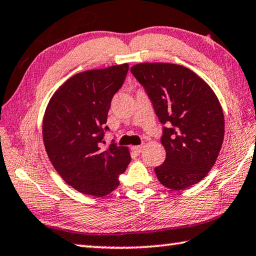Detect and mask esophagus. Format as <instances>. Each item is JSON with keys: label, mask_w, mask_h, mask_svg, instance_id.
I'll list each match as a JSON object with an SVG mask.
<instances>
[{"label": "esophagus", "mask_w": 256, "mask_h": 256, "mask_svg": "<svg viewBox=\"0 0 256 256\" xmlns=\"http://www.w3.org/2000/svg\"><path fill=\"white\" fill-rule=\"evenodd\" d=\"M142 148H144V147L142 146H134L132 148V150L134 152V153H135L136 155H140L142 152Z\"/></svg>", "instance_id": "obj_1"}]
</instances>
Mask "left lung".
<instances>
[{"label":"left lung","mask_w":256,"mask_h":256,"mask_svg":"<svg viewBox=\"0 0 256 256\" xmlns=\"http://www.w3.org/2000/svg\"><path fill=\"white\" fill-rule=\"evenodd\" d=\"M132 73L140 83L163 127L166 158L155 168L158 181L172 190L200 182L222 148L225 120L216 94L184 66L142 62Z\"/></svg>","instance_id":"1"}]
</instances>
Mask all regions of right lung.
<instances>
[{
	"label": "right lung",
	"instance_id": "1",
	"mask_svg": "<svg viewBox=\"0 0 256 256\" xmlns=\"http://www.w3.org/2000/svg\"><path fill=\"white\" fill-rule=\"evenodd\" d=\"M128 64L72 76L49 101L42 122L44 148L66 183L84 194L103 196L119 186L130 163L127 147H102L111 100L122 86Z\"/></svg>",
	"mask_w": 256,
	"mask_h": 256
}]
</instances>
